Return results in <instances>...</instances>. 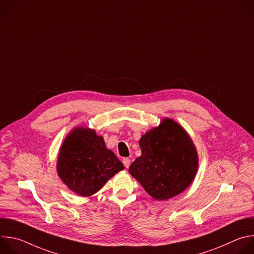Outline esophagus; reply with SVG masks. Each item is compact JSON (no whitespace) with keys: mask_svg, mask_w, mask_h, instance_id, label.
I'll use <instances>...</instances> for the list:
<instances>
[{"mask_svg":"<svg viewBox=\"0 0 254 254\" xmlns=\"http://www.w3.org/2000/svg\"><path fill=\"white\" fill-rule=\"evenodd\" d=\"M123 163H124V165H125L126 168H128L129 165H130V160H129L128 158H126V159L123 160Z\"/></svg>","mask_w":254,"mask_h":254,"instance_id":"1","label":"esophagus"}]
</instances>
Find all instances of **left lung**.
<instances>
[{
    "label": "left lung",
    "mask_w": 254,
    "mask_h": 254,
    "mask_svg": "<svg viewBox=\"0 0 254 254\" xmlns=\"http://www.w3.org/2000/svg\"><path fill=\"white\" fill-rule=\"evenodd\" d=\"M138 143L141 155L128 171L151 197L168 200L192 184L199 157L190 134L182 126L165 118L159 127L142 134Z\"/></svg>",
    "instance_id": "obj_1"
}]
</instances>
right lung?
<instances>
[{
  "instance_id": "add662e5",
  "label": "right lung",
  "mask_w": 254,
  "mask_h": 254,
  "mask_svg": "<svg viewBox=\"0 0 254 254\" xmlns=\"http://www.w3.org/2000/svg\"><path fill=\"white\" fill-rule=\"evenodd\" d=\"M124 169L115 153L106 148L103 137L83 126L74 127L66 135L56 163L62 182L82 197L98 192L108 180Z\"/></svg>"
}]
</instances>
